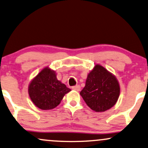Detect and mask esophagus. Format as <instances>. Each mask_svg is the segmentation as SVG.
<instances>
[{
	"mask_svg": "<svg viewBox=\"0 0 148 148\" xmlns=\"http://www.w3.org/2000/svg\"><path fill=\"white\" fill-rule=\"evenodd\" d=\"M72 89L74 90L79 91V90H80V89H81V87H80L79 85H77V86H73Z\"/></svg>",
	"mask_w": 148,
	"mask_h": 148,
	"instance_id": "esophagus-1",
	"label": "esophagus"
}]
</instances>
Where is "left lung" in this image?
Segmentation results:
<instances>
[{
	"mask_svg": "<svg viewBox=\"0 0 148 148\" xmlns=\"http://www.w3.org/2000/svg\"><path fill=\"white\" fill-rule=\"evenodd\" d=\"M120 95V86L115 76L100 64L95 65L87 76L80 95L95 112H104L115 105Z\"/></svg>",
	"mask_w": 148,
	"mask_h": 148,
	"instance_id": "obj_1",
	"label": "left lung"
}]
</instances>
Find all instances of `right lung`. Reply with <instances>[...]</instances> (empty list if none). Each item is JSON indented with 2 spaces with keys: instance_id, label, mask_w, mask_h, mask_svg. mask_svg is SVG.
<instances>
[{
  "instance_id": "obj_1",
  "label": "right lung",
  "mask_w": 148,
  "mask_h": 148,
  "mask_svg": "<svg viewBox=\"0 0 148 148\" xmlns=\"http://www.w3.org/2000/svg\"><path fill=\"white\" fill-rule=\"evenodd\" d=\"M71 90L57 79L56 72L45 67L33 79L28 92L33 103L41 110H51L58 106L64 96Z\"/></svg>"
}]
</instances>
